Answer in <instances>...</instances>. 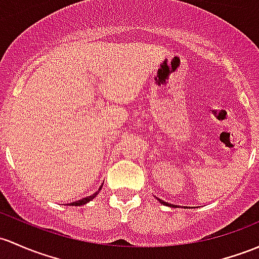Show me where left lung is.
I'll return each instance as SVG.
<instances>
[{
  "label": "left lung",
  "mask_w": 259,
  "mask_h": 259,
  "mask_svg": "<svg viewBox=\"0 0 259 259\" xmlns=\"http://www.w3.org/2000/svg\"><path fill=\"white\" fill-rule=\"evenodd\" d=\"M158 201H159V202H160V204H166V202H164V201H163V200H160V199H158ZM166 205H169V204H166Z\"/></svg>",
  "instance_id": "8db88e82"
}]
</instances>
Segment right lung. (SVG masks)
I'll return each mask as SVG.
<instances>
[{
  "label": "right lung",
  "instance_id": "add662e5",
  "mask_svg": "<svg viewBox=\"0 0 259 259\" xmlns=\"http://www.w3.org/2000/svg\"><path fill=\"white\" fill-rule=\"evenodd\" d=\"M101 188H102V186H100L99 190H97L96 193H94L93 195H90V196H88V197H84V199H81V200H77V201L70 202V204H69V205H70V206H82V205L88 204L89 201H91V200H93V199H95L97 194H99V193H100V190H101Z\"/></svg>",
  "mask_w": 259,
  "mask_h": 259
}]
</instances>
